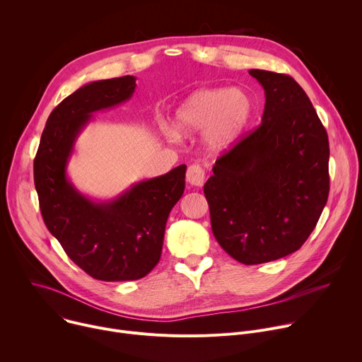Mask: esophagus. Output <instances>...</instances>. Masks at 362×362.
<instances>
[{"instance_id":"esophagus-1","label":"esophagus","mask_w":362,"mask_h":362,"mask_svg":"<svg viewBox=\"0 0 362 362\" xmlns=\"http://www.w3.org/2000/svg\"><path fill=\"white\" fill-rule=\"evenodd\" d=\"M186 180L190 186H196V187H200L203 186V182H204V170L202 169L200 165H192L189 166L187 169V173H186Z\"/></svg>"}]
</instances>
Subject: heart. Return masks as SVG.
Returning <instances> with one entry per match:
<instances>
[{
  "label": "heart",
  "mask_w": 362,
  "mask_h": 362,
  "mask_svg": "<svg viewBox=\"0 0 362 362\" xmlns=\"http://www.w3.org/2000/svg\"><path fill=\"white\" fill-rule=\"evenodd\" d=\"M252 100L239 87L200 88L177 107L172 136L202 132V144L212 154L229 148L246 127L252 115Z\"/></svg>",
  "instance_id": "1"
}]
</instances>
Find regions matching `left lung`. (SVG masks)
<instances>
[{
  "label": "left lung",
  "instance_id": "obj_1",
  "mask_svg": "<svg viewBox=\"0 0 362 362\" xmlns=\"http://www.w3.org/2000/svg\"><path fill=\"white\" fill-rule=\"evenodd\" d=\"M249 74L265 91L262 123L216 160L203 192L219 245L257 265L293 253L317 226L329 193V143L292 77Z\"/></svg>",
  "mask_w": 362,
  "mask_h": 362
}]
</instances>
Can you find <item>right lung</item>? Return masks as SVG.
I'll return each instance as SVG.
<instances>
[{
  "label": "right lung",
  "mask_w": 362,
  "mask_h": 362,
  "mask_svg": "<svg viewBox=\"0 0 362 362\" xmlns=\"http://www.w3.org/2000/svg\"><path fill=\"white\" fill-rule=\"evenodd\" d=\"M136 77L84 84L51 112L34 159V185L44 223L70 259L94 279L136 281L158 265L165 228L185 192L186 165L133 183L119 196L98 200L81 193L67 166L93 113L132 98Z\"/></svg>",
  "instance_id": "obj_1"
}]
</instances>
